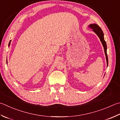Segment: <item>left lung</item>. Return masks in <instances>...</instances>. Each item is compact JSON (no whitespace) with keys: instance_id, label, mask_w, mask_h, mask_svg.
I'll list each match as a JSON object with an SVG mask.
<instances>
[{"instance_id":"obj_1","label":"left lung","mask_w":120,"mask_h":120,"mask_svg":"<svg viewBox=\"0 0 120 120\" xmlns=\"http://www.w3.org/2000/svg\"><path fill=\"white\" fill-rule=\"evenodd\" d=\"M89 27H90V29H92L93 31L98 35V36L99 37L101 42L103 46H104L105 55V57H106L107 63L108 65V56L107 53V44L104 39V33H103L102 30L101 29V28L97 24H90L89 25Z\"/></svg>"}]
</instances>
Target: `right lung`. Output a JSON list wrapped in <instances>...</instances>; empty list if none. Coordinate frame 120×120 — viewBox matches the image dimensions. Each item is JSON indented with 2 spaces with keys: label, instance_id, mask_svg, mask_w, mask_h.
Here are the masks:
<instances>
[{
  "label": "right lung",
  "instance_id": "add662e5",
  "mask_svg": "<svg viewBox=\"0 0 120 120\" xmlns=\"http://www.w3.org/2000/svg\"><path fill=\"white\" fill-rule=\"evenodd\" d=\"M10 41H10V42H9V45H8V46H10Z\"/></svg>",
  "mask_w": 120,
  "mask_h": 120
}]
</instances>
